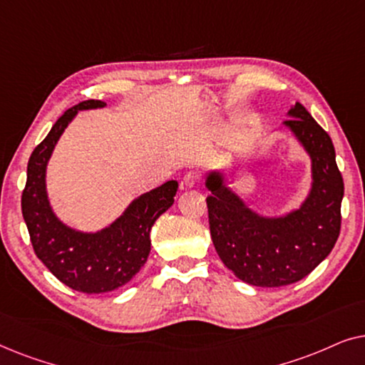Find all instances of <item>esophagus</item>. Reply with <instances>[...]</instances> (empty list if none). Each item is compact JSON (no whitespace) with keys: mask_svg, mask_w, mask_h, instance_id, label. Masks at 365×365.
<instances>
[{"mask_svg":"<svg viewBox=\"0 0 365 365\" xmlns=\"http://www.w3.org/2000/svg\"><path fill=\"white\" fill-rule=\"evenodd\" d=\"M199 181H201V179H199V174H197V173H194V171H191V173H187L186 176L182 178L181 187H182V189H191V187H196L197 184H199Z\"/></svg>","mask_w":365,"mask_h":365,"instance_id":"34e87169","label":"esophagus"}]
</instances>
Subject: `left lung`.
Here are the masks:
<instances>
[{
  "mask_svg": "<svg viewBox=\"0 0 365 365\" xmlns=\"http://www.w3.org/2000/svg\"><path fill=\"white\" fill-rule=\"evenodd\" d=\"M287 116L284 126L312 163V186L301 207L279 217L261 216L224 184L222 173L206 179L214 247L234 276L257 287L301 281L329 256L341 232L344 181L331 138L301 103Z\"/></svg>",
  "mask_w": 365,
  "mask_h": 365,
  "instance_id": "left-lung-1",
  "label": "left lung"
}]
</instances>
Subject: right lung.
Wrapping results in <instances>:
<instances>
[{
	"label": "right lung",
	"mask_w": 365,
	"mask_h": 365,
	"mask_svg": "<svg viewBox=\"0 0 365 365\" xmlns=\"http://www.w3.org/2000/svg\"><path fill=\"white\" fill-rule=\"evenodd\" d=\"M88 99L68 109L51 131L34 148L28 161V178L21 211L34 252L63 284L84 294H103L124 286L136 276L151 251L156 219L173 206L178 181H168L129 204L113 224L98 232H81L59 221L46 192V166L64 129L78 111L104 108Z\"/></svg>",
	"instance_id": "1"
}]
</instances>
